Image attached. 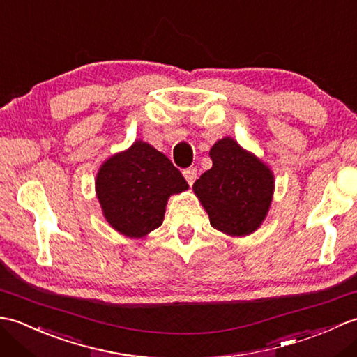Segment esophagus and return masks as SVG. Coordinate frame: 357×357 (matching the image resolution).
I'll return each instance as SVG.
<instances>
[{
	"label": "esophagus",
	"instance_id": "obj_1",
	"mask_svg": "<svg viewBox=\"0 0 357 357\" xmlns=\"http://www.w3.org/2000/svg\"><path fill=\"white\" fill-rule=\"evenodd\" d=\"M183 174H184V178L187 179L188 185H193L195 179H196V174H198V170H196L195 167H190V169H185V170L183 172Z\"/></svg>",
	"mask_w": 357,
	"mask_h": 357
}]
</instances>
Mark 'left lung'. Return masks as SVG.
<instances>
[{"instance_id": "8db88e82", "label": "left lung", "mask_w": 357, "mask_h": 357, "mask_svg": "<svg viewBox=\"0 0 357 357\" xmlns=\"http://www.w3.org/2000/svg\"><path fill=\"white\" fill-rule=\"evenodd\" d=\"M210 158L213 167L193 184L196 198L208 213L213 229L231 238L248 236L268 215L275 174L231 136L216 141Z\"/></svg>"}]
</instances>
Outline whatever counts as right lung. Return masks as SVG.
<instances>
[{
    "mask_svg": "<svg viewBox=\"0 0 357 357\" xmlns=\"http://www.w3.org/2000/svg\"><path fill=\"white\" fill-rule=\"evenodd\" d=\"M185 190L188 184L183 173L162 151L142 139L105 159L95 178L105 221L133 239L156 230L164 221L170 196Z\"/></svg>",
    "mask_w": 357,
    "mask_h": 357,
    "instance_id": "add662e5",
    "label": "right lung"
}]
</instances>
